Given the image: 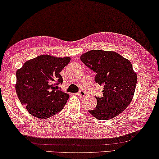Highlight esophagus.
Masks as SVG:
<instances>
[{"mask_svg": "<svg viewBox=\"0 0 159 159\" xmlns=\"http://www.w3.org/2000/svg\"><path fill=\"white\" fill-rule=\"evenodd\" d=\"M77 94L79 95V96H80V97H86V92H84V91H83V90H81V91H80L78 93H77Z\"/></svg>", "mask_w": 159, "mask_h": 159, "instance_id": "34e87169", "label": "esophagus"}]
</instances>
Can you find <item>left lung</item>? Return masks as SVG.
<instances>
[{"label":"left lung","instance_id":"obj_1","mask_svg":"<svg viewBox=\"0 0 159 159\" xmlns=\"http://www.w3.org/2000/svg\"><path fill=\"white\" fill-rule=\"evenodd\" d=\"M81 61L96 73L94 81L103 86V96L97 97V107L89 112L95 118L106 120L115 118L131 102L137 76L128 59L111 51L90 50Z\"/></svg>","mask_w":159,"mask_h":159}]
</instances>
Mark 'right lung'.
<instances>
[{
	"label": "right lung",
	"mask_w": 159,
	"mask_h": 159,
	"mask_svg": "<svg viewBox=\"0 0 159 159\" xmlns=\"http://www.w3.org/2000/svg\"><path fill=\"white\" fill-rule=\"evenodd\" d=\"M70 61V57L41 55L26 61L17 70L16 93L31 115L48 118L65 107L69 95L58 86L63 82L60 72Z\"/></svg>",
	"instance_id": "add662e5"
}]
</instances>
